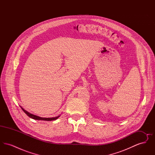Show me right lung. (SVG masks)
<instances>
[{
	"label": "right lung",
	"mask_w": 155,
	"mask_h": 155,
	"mask_svg": "<svg viewBox=\"0 0 155 155\" xmlns=\"http://www.w3.org/2000/svg\"><path fill=\"white\" fill-rule=\"evenodd\" d=\"M21 108L22 109V110L24 111V112L28 116L30 117V118H33L34 120H45V121H52V120H56L57 118H58L59 117V116L58 117H52V118H44V117H39V116H35L34 114H32L31 113H30L29 112H28L27 111L25 110L23 108H22L21 107Z\"/></svg>",
	"instance_id": "obj_1"
}]
</instances>
